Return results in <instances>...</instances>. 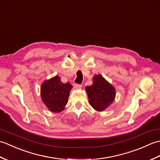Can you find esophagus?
Returning <instances> with one entry per match:
<instances>
[{"mask_svg":"<svg viewBox=\"0 0 160 160\" xmlns=\"http://www.w3.org/2000/svg\"><path fill=\"white\" fill-rule=\"evenodd\" d=\"M81 87H82V86H81L80 84H74V88H75V89H76V90H79V89H81Z\"/></svg>","mask_w":160,"mask_h":160,"instance_id":"esophagus-1","label":"esophagus"}]
</instances>
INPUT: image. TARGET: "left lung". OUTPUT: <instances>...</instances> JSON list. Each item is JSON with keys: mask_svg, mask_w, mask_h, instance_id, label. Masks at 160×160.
Returning a JSON list of instances; mask_svg holds the SVG:
<instances>
[{"mask_svg": "<svg viewBox=\"0 0 160 160\" xmlns=\"http://www.w3.org/2000/svg\"><path fill=\"white\" fill-rule=\"evenodd\" d=\"M89 102L95 110L103 111L113 102L115 98V87L100 74L95 75L93 84L85 87Z\"/></svg>", "mask_w": 160, "mask_h": 160, "instance_id": "8db88e82", "label": "left lung"}]
</instances>
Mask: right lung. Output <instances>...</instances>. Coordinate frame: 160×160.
I'll use <instances>...</instances> for the list:
<instances>
[{
    "label": "right lung",
    "instance_id": "right-lung-1",
    "mask_svg": "<svg viewBox=\"0 0 160 160\" xmlns=\"http://www.w3.org/2000/svg\"><path fill=\"white\" fill-rule=\"evenodd\" d=\"M72 88L70 83L61 82L58 76L46 80L40 87L42 101L50 111L60 113L65 108Z\"/></svg>",
    "mask_w": 160,
    "mask_h": 160
}]
</instances>
